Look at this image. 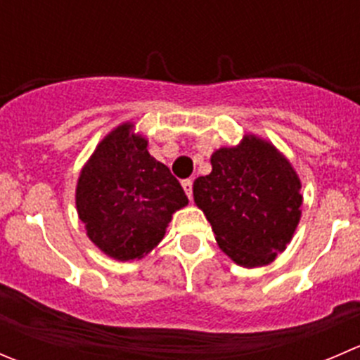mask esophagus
Here are the masks:
<instances>
[{"label":"esophagus","instance_id":"esophagus-1","mask_svg":"<svg viewBox=\"0 0 360 360\" xmlns=\"http://www.w3.org/2000/svg\"><path fill=\"white\" fill-rule=\"evenodd\" d=\"M181 184H183L184 193H186L188 198H190V200H191V195H193V181H191V179H184Z\"/></svg>","mask_w":360,"mask_h":360}]
</instances>
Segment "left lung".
Masks as SVG:
<instances>
[{"label": "left lung", "instance_id": "8db88e82", "mask_svg": "<svg viewBox=\"0 0 360 360\" xmlns=\"http://www.w3.org/2000/svg\"><path fill=\"white\" fill-rule=\"evenodd\" d=\"M212 172L193 183L195 203L226 256L245 268L271 263L301 217V181L271 143L244 136L210 157Z\"/></svg>", "mask_w": 360, "mask_h": 360}]
</instances>
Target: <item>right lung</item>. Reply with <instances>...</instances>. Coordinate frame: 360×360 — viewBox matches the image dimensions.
I'll return each instance as SVG.
<instances>
[{
    "mask_svg": "<svg viewBox=\"0 0 360 360\" xmlns=\"http://www.w3.org/2000/svg\"><path fill=\"white\" fill-rule=\"evenodd\" d=\"M188 197L169 167L148 151V141L127 122L111 130L76 184V210L86 235L118 261L141 259L165 235Z\"/></svg>",
    "mask_w": 360,
    "mask_h": 360,
    "instance_id": "1",
    "label": "right lung"
}]
</instances>
